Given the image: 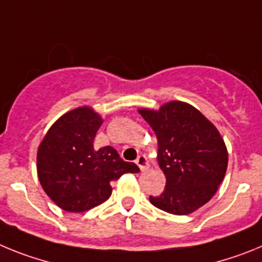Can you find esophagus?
<instances>
[{
  "instance_id": "34e87169",
  "label": "esophagus",
  "mask_w": 262,
  "mask_h": 262,
  "mask_svg": "<svg viewBox=\"0 0 262 262\" xmlns=\"http://www.w3.org/2000/svg\"><path fill=\"white\" fill-rule=\"evenodd\" d=\"M135 163L138 164V166L140 168V170H142V172H145V170H148V168H149L148 159L144 156V155H140V156H138V159H136Z\"/></svg>"
}]
</instances>
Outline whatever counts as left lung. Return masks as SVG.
Returning a JSON list of instances; mask_svg holds the SVG:
<instances>
[{"mask_svg": "<svg viewBox=\"0 0 262 262\" xmlns=\"http://www.w3.org/2000/svg\"><path fill=\"white\" fill-rule=\"evenodd\" d=\"M157 138V163L165 189L149 202L163 211L187 215L216 193L228 165V151L216 127L198 108L169 101L157 110L139 108Z\"/></svg>", "mask_w": 262, "mask_h": 262, "instance_id": "1", "label": "left lung"}]
</instances>
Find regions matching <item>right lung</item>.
I'll use <instances>...</instances> for the list:
<instances>
[{
  "mask_svg": "<svg viewBox=\"0 0 262 262\" xmlns=\"http://www.w3.org/2000/svg\"><path fill=\"white\" fill-rule=\"evenodd\" d=\"M103 123L90 106L62 114L38 147L36 172L43 190L60 209L84 212L108 200L110 182L124 173H138L110 145L96 149L94 138Z\"/></svg>",
  "mask_w": 262,
  "mask_h": 262,
  "instance_id": "right-lung-1",
  "label": "right lung"
}]
</instances>
